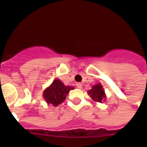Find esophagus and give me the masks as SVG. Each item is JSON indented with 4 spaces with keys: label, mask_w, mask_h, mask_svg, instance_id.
Segmentation results:
<instances>
[{
    "label": "esophagus",
    "mask_w": 147,
    "mask_h": 147,
    "mask_svg": "<svg viewBox=\"0 0 147 147\" xmlns=\"http://www.w3.org/2000/svg\"><path fill=\"white\" fill-rule=\"evenodd\" d=\"M76 85V87H77L78 88H80V89H81V88H82V83L77 82Z\"/></svg>",
    "instance_id": "1"
}]
</instances>
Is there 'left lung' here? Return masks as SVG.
Here are the masks:
<instances>
[{
	"instance_id": "1",
	"label": "left lung",
	"mask_w": 147,
	"mask_h": 147,
	"mask_svg": "<svg viewBox=\"0 0 147 147\" xmlns=\"http://www.w3.org/2000/svg\"><path fill=\"white\" fill-rule=\"evenodd\" d=\"M88 93L94 102L102 103L103 102L106 101L107 97H106L103 86L101 83H98L96 85H93L91 89L88 90Z\"/></svg>"
}]
</instances>
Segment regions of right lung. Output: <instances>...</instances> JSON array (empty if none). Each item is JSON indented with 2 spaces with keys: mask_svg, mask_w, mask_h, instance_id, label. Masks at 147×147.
<instances>
[{
  "mask_svg": "<svg viewBox=\"0 0 147 147\" xmlns=\"http://www.w3.org/2000/svg\"><path fill=\"white\" fill-rule=\"evenodd\" d=\"M73 89H74V87L66 86L59 79H56L44 90L42 96L48 105L57 107L64 102L70 90Z\"/></svg>",
  "mask_w": 147,
  "mask_h": 147,
  "instance_id": "add662e5",
  "label": "right lung"
}]
</instances>
